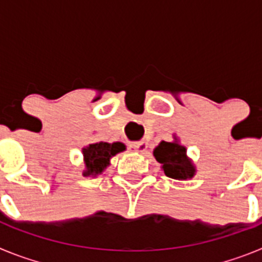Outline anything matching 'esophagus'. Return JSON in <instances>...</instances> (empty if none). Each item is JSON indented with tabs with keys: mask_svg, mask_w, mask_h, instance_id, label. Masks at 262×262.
I'll return each instance as SVG.
<instances>
[{
	"mask_svg": "<svg viewBox=\"0 0 262 262\" xmlns=\"http://www.w3.org/2000/svg\"><path fill=\"white\" fill-rule=\"evenodd\" d=\"M129 151L134 152H144L147 149V142L144 140H139V142H133L128 144Z\"/></svg>",
	"mask_w": 262,
	"mask_h": 262,
	"instance_id": "1",
	"label": "esophagus"
}]
</instances>
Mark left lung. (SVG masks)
<instances>
[{
    "label": "left lung",
    "instance_id": "1",
    "mask_svg": "<svg viewBox=\"0 0 262 262\" xmlns=\"http://www.w3.org/2000/svg\"><path fill=\"white\" fill-rule=\"evenodd\" d=\"M155 157L161 165L164 173L174 180H187L195 173L193 164L186 157V148L177 143L161 142L154 151Z\"/></svg>",
    "mask_w": 262,
    "mask_h": 262
}]
</instances>
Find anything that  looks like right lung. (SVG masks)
I'll list each match as a JSON object with an SVG mask.
<instances>
[{"mask_svg":"<svg viewBox=\"0 0 262 262\" xmlns=\"http://www.w3.org/2000/svg\"><path fill=\"white\" fill-rule=\"evenodd\" d=\"M124 151V145L122 143H94L89 147L84 148V159L86 170L84 176H97L103 172V169L108 165L110 159L119 152Z\"/></svg>","mask_w":262,"mask_h":262,"instance_id":"right-lung-1","label":"right lung"}]
</instances>
